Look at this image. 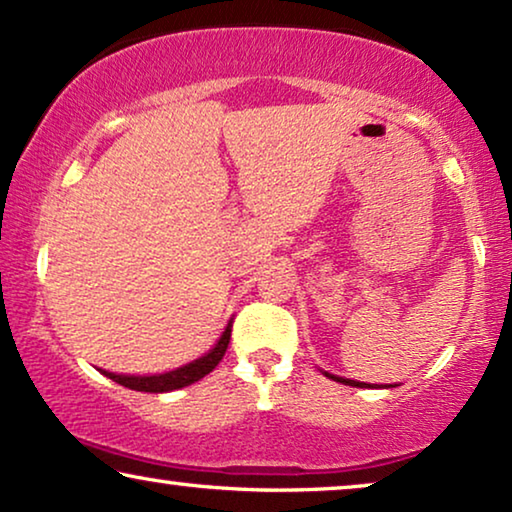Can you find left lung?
<instances>
[{
	"label": "left lung",
	"instance_id": "1",
	"mask_svg": "<svg viewBox=\"0 0 512 512\" xmlns=\"http://www.w3.org/2000/svg\"><path fill=\"white\" fill-rule=\"evenodd\" d=\"M327 377H332L334 382H343V384H348V387H359V389H364V387H371V384H366V382H355V380H348V377H336V375H332V373H325ZM393 387V384H391Z\"/></svg>",
	"mask_w": 512,
	"mask_h": 512
}]
</instances>
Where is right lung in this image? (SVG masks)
Instances as JSON below:
<instances>
[{"label": "right lung", "instance_id": "right-lung-1", "mask_svg": "<svg viewBox=\"0 0 512 512\" xmlns=\"http://www.w3.org/2000/svg\"><path fill=\"white\" fill-rule=\"evenodd\" d=\"M231 341V322L229 327L224 329V334L219 341L215 343L208 355H203L199 359L190 361V364L176 368V371L162 373V375H116L109 371H100L102 375H107L109 380L123 384V387L135 389V391H148V393H164V391H174V389H183L187 384L199 382L201 377H206L212 368H215L219 361H222L226 348H229Z\"/></svg>", "mask_w": 512, "mask_h": 512}]
</instances>
